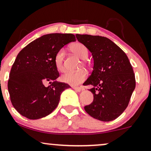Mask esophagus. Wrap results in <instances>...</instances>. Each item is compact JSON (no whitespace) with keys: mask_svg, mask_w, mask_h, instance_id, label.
<instances>
[{"mask_svg":"<svg viewBox=\"0 0 151 151\" xmlns=\"http://www.w3.org/2000/svg\"><path fill=\"white\" fill-rule=\"evenodd\" d=\"M72 88H73L75 91H77V92H81V91H82V88H80V87L73 86V87H72Z\"/></svg>","mask_w":151,"mask_h":151,"instance_id":"34e87169","label":"esophagus"}]
</instances>
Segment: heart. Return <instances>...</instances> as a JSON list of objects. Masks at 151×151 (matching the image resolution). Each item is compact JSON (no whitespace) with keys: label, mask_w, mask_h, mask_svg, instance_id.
I'll list each match as a JSON object with an SVG mask.
<instances>
[{"label":"heart","mask_w":151,"mask_h":151,"mask_svg":"<svg viewBox=\"0 0 151 151\" xmlns=\"http://www.w3.org/2000/svg\"><path fill=\"white\" fill-rule=\"evenodd\" d=\"M70 50L76 54L78 57L82 60H86L88 57V50L83 44L80 42H76L72 44L70 47ZM65 52L63 49H60L57 51L53 59L54 65L56 69L60 72H63L65 70V66L63 64ZM83 65H86V62H83ZM87 74L86 71L83 70L76 72H67L63 74L60 77L61 81L65 83L72 86H77L84 81L86 79Z\"/></svg>","instance_id":"b5f03b06"}]
</instances>
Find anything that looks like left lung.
<instances>
[{
	"label": "left lung",
	"mask_w": 151,
	"mask_h": 151,
	"mask_svg": "<svg viewBox=\"0 0 151 151\" xmlns=\"http://www.w3.org/2000/svg\"><path fill=\"white\" fill-rule=\"evenodd\" d=\"M76 37L93 58V70L85 81L93 86L89 91L93 101L84 109L95 119L113 121L127 108L135 88L132 67L125 53L107 37L79 34Z\"/></svg>",
	"instance_id": "left-lung-1"
}]
</instances>
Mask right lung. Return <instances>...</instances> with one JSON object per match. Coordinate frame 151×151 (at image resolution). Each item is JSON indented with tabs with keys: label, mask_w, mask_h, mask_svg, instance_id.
Masks as SVG:
<instances>
[{
	"label": "right lung",
	"mask_w": 151,
	"mask_h": 151,
	"mask_svg": "<svg viewBox=\"0 0 151 151\" xmlns=\"http://www.w3.org/2000/svg\"><path fill=\"white\" fill-rule=\"evenodd\" d=\"M75 40L73 34H47L19 53L10 70L7 88L12 105L21 115L39 119L57 107L63 91L70 86L56 81L59 73L53 59L57 51ZM48 82L50 85L45 86Z\"/></svg>",
	"instance_id": "1"
}]
</instances>
